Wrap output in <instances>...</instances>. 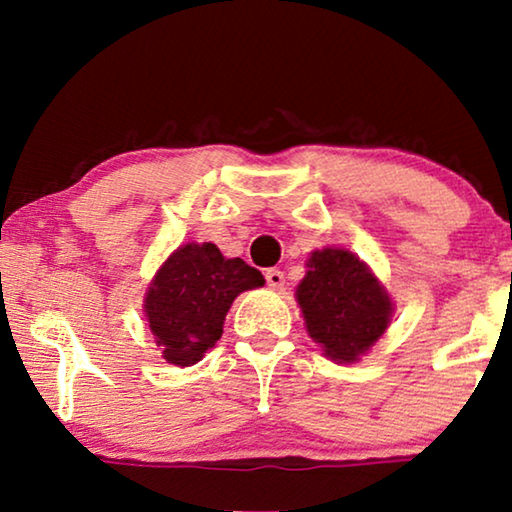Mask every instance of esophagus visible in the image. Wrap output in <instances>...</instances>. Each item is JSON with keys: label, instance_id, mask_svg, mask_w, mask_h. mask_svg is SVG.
Returning <instances> with one entry per match:
<instances>
[{"label": "esophagus", "instance_id": "obj_1", "mask_svg": "<svg viewBox=\"0 0 512 512\" xmlns=\"http://www.w3.org/2000/svg\"><path fill=\"white\" fill-rule=\"evenodd\" d=\"M265 282H268L270 289H282L284 282H286L284 272L282 270H275V268L268 270V272H265Z\"/></svg>", "mask_w": 512, "mask_h": 512}]
</instances>
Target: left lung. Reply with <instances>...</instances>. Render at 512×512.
<instances>
[{"label":"left lung","mask_w":512,"mask_h":512,"mask_svg":"<svg viewBox=\"0 0 512 512\" xmlns=\"http://www.w3.org/2000/svg\"><path fill=\"white\" fill-rule=\"evenodd\" d=\"M296 298L310 338L340 363L359 361L382 338L394 312L368 265L338 247L312 251Z\"/></svg>","instance_id":"obj_1"}]
</instances>
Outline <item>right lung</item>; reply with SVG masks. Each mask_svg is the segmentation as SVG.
<instances>
[{
  "label": "right lung",
  "instance_id": "add662e5",
  "mask_svg": "<svg viewBox=\"0 0 512 512\" xmlns=\"http://www.w3.org/2000/svg\"><path fill=\"white\" fill-rule=\"evenodd\" d=\"M265 279L242 258H226L212 242H188L160 265L144 296L149 328L174 366H193L221 338L223 321L242 291Z\"/></svg>",
  "mask_w": 512,
  "mask_h": 512
}]
</instances>
